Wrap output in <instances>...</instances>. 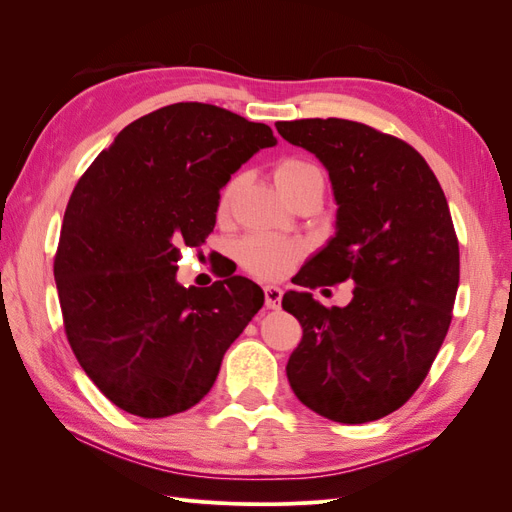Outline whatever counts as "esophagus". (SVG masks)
<instances>
[{
    "label": "esophagus",
    "instance_id": "obj_1",
    "mask_svg": "<svg viewBox=\"0 0 512 512\" xmlns=\"http://www.w3.org/2000/svg\"><path fill=\"white\" fill-rule=\"evenodd\" d=\"M282 294L284 292L277 286H265V305H267V309H280Z\"/></svg>",
    "mask_w": 512,
    "mask_h": 512
}]
</instances>
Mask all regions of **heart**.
Wrapping results in <instances>:
<instances>
[{"label": "heart", "mask_w": 512, "mask_h": 512, "mask_svg": "<svg viewBox=\"0 0 512 512\" xmlns=\"http://www.w3.org/2000/svg\"><path fill=\"white\" fill-rule=\"evenodd\" d=\"M273 179L277 188L290 200L305 185L316 179H322L318 166L307 162L303 158H282L273 166ZM241 188V175L230 177L218 196V215L226 218L232 205H235L237 192ZM305 254V245L297 239H280L269 235H254L247 237L239 243V262L245 271H250L262 280H277V277L286 275L299 258Z\"/></svg>", "instance_id": "b5f03b06"}]
</instances>
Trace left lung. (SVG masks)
Listing matches in <instances>:
<instances>
[{
    "label": "left lung",
    "instance_id": "obj_1",
    "mask_svg": "<svg viewBox=\"0 0 512 512\" xmlns=\"http://www.w3.org/2000/svg\"><path fill=\"white\" fill-rule=\"evenodd\" d=\"M275 128L327 166L339 205L335 237L292 284H352L346 307L284 294L303 327L288 382L324 418L378 421L423 384L451 327L459 241L446 196L421 153L393 134L337 117Z\"/></svg>",
    "mask_w": 512,
    "mask_h": 512
}]
</instances>
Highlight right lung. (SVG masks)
<instances>
[{
  "label": "right lung",
  "instance_id": "obj_1",
  "mask_svg": "<svg viewBox=\"0 0 512 512\" xmlns=\"http://www.w3.org/2000/svg\"><path fill=\"white\" fill-rule=\"evenodd\" d=\"M273 130L177 102L123 128L68 200L55 284L68 344L102 395L141 418L196 406L265 294L241 275L179 286V245L213 232L224 183Z\"/></svg>",
  "mask_w": 512,
  "mask_h": 512
}]
</instances>
